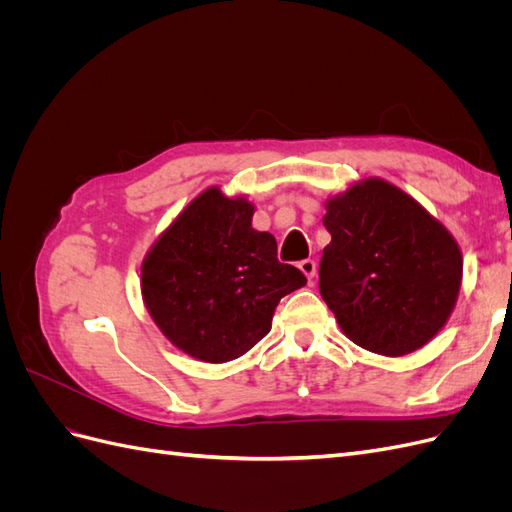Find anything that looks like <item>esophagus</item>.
<instances>
[{"label":"esophagus","mask_w":512,"mask_h":512,"mask_svg":"<svg viewBox=\"0 0 512 512\" xmlns=\"http://www.w3.org/2000/svg\"><path fill=\"white\" fill-rule=\"evenodd\" d=\"M299 269L307 275V280H314V275H316V260H312V258L301 260V262H299Z\"/></svg>","instance_id":"esophagus-1"}]
</instances>
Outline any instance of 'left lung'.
Masks as SVG:
<instances>
[{"instance_id":"obj_1","label":"left lung","mask_w":512,"mask_h":512,"mask_svg":"<svg viewBox=\"0 0 512 512\" xmlns=\"http://www.w3.org/2000/svg\"><path fill=\"white\" fill-rule=\"evenodd\" d=\"M331 243L320 294L356 346L384 356L425 346L451 316L463 260L457 241L412 196L365 179L327 203Z\"/></svg>"}]
</instances>
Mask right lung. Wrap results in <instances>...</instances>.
I'll return each mask as SVG.
<instances>
[{
	"mask_svg": "<svg viewBox=\"0 0 512 512\" xmlns=\"http://www.w3.org/2000/svg\"><path fill=\"white\" fill-rule=\"evenodd\" d=\"M254 207L209 188L153 243L141 290L151 318L179 350L226 363L271 331L282 297L307 284L277 260L269 232L252 228Z\"/></svg>",
	"mask_w": 512,
	"mask_h": 512,
	"instance_id": "right-lung-1",
	"label": "right lung"
}]
</instances>
